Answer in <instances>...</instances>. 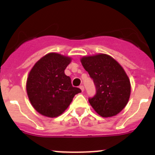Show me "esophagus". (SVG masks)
<instances>
[{
  "label": "esophagus",
  "mask_w": 155,
  "mask_h": 155,
  "mask_svg": "<svg viewBox=\"0 0 155 155\" xmlns=\"http://www.w3.org/2000/svg\"><path fill=\"white\" fill-rule=\"evenodd\" d=\"M79 87H80V89L81 90V91H84V86H83V85H81Z\"/></svg>",
  "instance_id": "1"
}]
</instances>
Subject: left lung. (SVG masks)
Instances as JSON below:
<instances>
[{
  "label": "left lung",
  "instance_id": "1",
  "mask_svg": "<svg viewBox=\"0 0 155 155\" xmlns=\"http://www.w3.org/2000/svg\"><path fill=\"white\" fill-rule=\"evenodd\" d=\"M81 62L96 87V94L88 98L99 116L111 117L120 113L130 96V81L117 61L107 54L84 56Z\"/></svg>",
  "mask_w": 155,
  "mask_h": 155
}]
</instances>
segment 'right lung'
<instances>
[{
  "mask_svg": "<svg viewBox=\"0 0 155 155\" xmlns=\"http://www.w3.org/2000/svg\"><path fill=\"white\" fill-rule=\"evenodd\" d=\"M70 57L50 53L32 67L26 81L28 99L34 109L50 118L61 116L81 89L71 84L64 70L71 62Z\"/></svg>",
  "mask_w": 155,
  "mask_h": 155,
  "instance_id": "add662e5",
  "label": "right lung"
}]
</instances>
